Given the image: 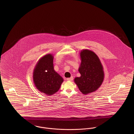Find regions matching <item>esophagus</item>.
I'll list each match as a JSON object with an SVG mask.
<instances>
[{"mask_svg": "<svg viewBox=\"0 0 134 134\" xmlns=\"http://www.w3.org/2000/svg\"><path fill=\"white\" fill-rule=\"evenodd\" d=\"M66 79L68 81H72L73 79V77H71L70 78H67Z\"/></svg>", "mask_w": 134, "mask_h": 134, "instance_id": "34e87169", "label": "esophagus"}]
</instances>
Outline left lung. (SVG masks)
Listing matches in <instances>:
<instances>
[{
	"mask_svg": "<svg viewBox=\"0 0 134 134\" xmlns=\"http://www.w3.org/2000/svg\"><path fill=\"white\" fill-rule=\"evenodd\" d=\"M81 63L79 68L81 76L74 81L84 94L92 92L102 84L104 73L100 60L92 51L83 50L80 53Z\"/></svg>",
	"mask_w": 134,
	"mask_h": 134,
	"instance_id": "obj_1",
	"label": "left lung"
}]
</instances>
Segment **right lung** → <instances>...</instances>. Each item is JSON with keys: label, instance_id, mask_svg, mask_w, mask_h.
<instances>
[{"label": "right lung", "instance_id": "obj_1", "mask_svg": "<svg viewBox=\"0 0 134 134\" xmlns=\"http://www.w3.org/2000/svg\"><path fill=\"white\" fill-rule=\"evenodd\" d=\"M33 79L37 88L46 94L57 92L63 79L54 70L53 57L48 54L40 59L34 71Z\"/></svg>", "mask_w": 134, "mask_h": 134}]
</instances>
